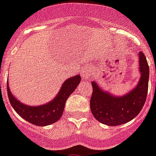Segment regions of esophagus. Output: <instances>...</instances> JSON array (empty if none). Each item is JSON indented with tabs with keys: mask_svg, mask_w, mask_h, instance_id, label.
I'll return each mask as SVG.
<instances>
[{
	"mask_svg": "<svg viewBox=\"0 0 156 156\" xmlns=\"http://www.w3.org/2000/svg\"><path fill=\"white\" fill-rule=\"evenodd\" d=\"M81 76H82L83 79H88L90 76H91V72L87 68H84L81 72Z\"/></svg>",
	"mask_w": 156,
	"mask_h": 156,
	"instance_id": "obj_1",
	"label": "esophagus"
}]
</instances>
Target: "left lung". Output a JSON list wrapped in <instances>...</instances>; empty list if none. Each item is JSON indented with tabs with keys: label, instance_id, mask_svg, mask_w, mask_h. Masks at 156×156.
Wrapping results in <instances>:
<instances>
[{
	"label": "left lung",
	"instance_id": "left-lung-1",
	"mask_svg": "<svg viewBox=\"0 0 156 156\" xmlns=\"http://www.w3.org/2000/svg\"><path fill=\"white\" fill-rule=\"evenodd\" d=\"M140 72L141 76L137 86L123 96H114L103 91L94 81L91 82L93 92L90 106L94 118L110 126H116L129 122L143 108L148 89L149 67L147 59L140 52Z\"/></svg>",
	"mask_w": 156,
	"mask_h": 156
}]
</instances>
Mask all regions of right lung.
Listing matches in <instances>:
<instances>
[{
	"label": "right lung",
	"mask_w": 156,
	"mask_h": 156,
	"mask_svg": "<svg viewBox=\"0 0 156 156\" xmlns=\"http://www.w3.org/2000/svg\"><path fill=\"white\" fill-rule=\"evenodd\" d=\"M80 80L81 77L80 75L68 79L64 82L58 95L53 100L46 104L38 106L23 104L22 102L16 99L9 89V82H7L8 96L9 102L16 112L27 122L38 126H49L58 122L62 116L67 98L75 91Z\"/></svg>",
	"instance_id": "add662e5"
}]
</instances>
